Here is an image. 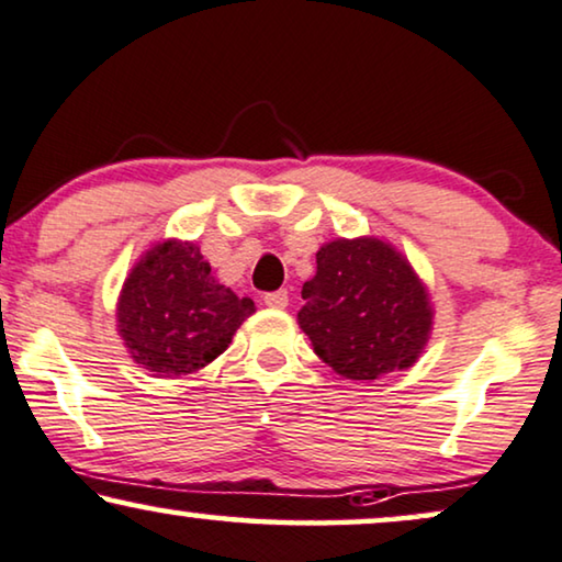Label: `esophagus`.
<instances>
[{
	"label": "esophagus",
	"mask_w": 562,
	"mask_h": 562,
	"mask_svg": "<svg viewBox=\"0 0 562 562\" xmlns=\"http://www.w3.org/2000/svg\"><path fill=\"white\" fill-rule=\"evenodd\" d=\"M265 305H269V308H288V290H274V293H267Z\"/></svg>",
	"instance_id": "1"
}]
</instances>
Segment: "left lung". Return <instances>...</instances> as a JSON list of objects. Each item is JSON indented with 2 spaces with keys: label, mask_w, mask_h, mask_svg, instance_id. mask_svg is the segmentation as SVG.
Masks as SVG:
<instances>
[{
  "label": "left lung",
  "mask_w": 562,
  "mask_h": 562,
  "mask_svg": "<svg viewBox=\"0 0 562 562\" xmlns=\"http://www.w3.org/2000/svg\"><path fill=\"white\" fill-rule=\"evenodd\" d=\"M297 326L347 380L414 368L431 339L434 305L406 254L378 236L334 238L316 251Z\"/></svg>",
  "instance_id": "8db88e82"
}]
</instances>
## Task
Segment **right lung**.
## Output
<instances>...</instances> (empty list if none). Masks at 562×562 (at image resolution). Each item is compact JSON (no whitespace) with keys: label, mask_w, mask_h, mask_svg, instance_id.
Wrapping results in <instances>:
<instances>
[{"label":"right lung","mask_w":562,"mask_h":562,"mask_svg":"<svg viewBox=\"0 0 562 562\" xmlns=\"http://www.w3.org/2000/svg\"><path fill=\"white\" fill-rule=\"evenodd\" d=\"M254 308L211 274L194 241L161 238L140 254L117 295V334L138 368L161 378L221 357Z\"/></svg>","instance_id":"right-lung-1"}]
</instances>
